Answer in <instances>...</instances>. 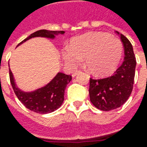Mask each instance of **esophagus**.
I'll return each mask as SVG.
<instances>
[{
	"label": "esophagus",
	"mask_w": 147,
	"mask_h": 147,
	"mask_svg": "<svg viewBox=\"0 0 147 147\" xmlns=\"http://www.w3.org/2000/svg\"><path fill=\"white\" fill-rule=\"evenodd\" d=\"M81 73V71L80 70H76V71H74V73H73V74H72V77L73 78H74V77H76L78 74H80Z\"/></svg>",
	"instance_id": "34e87169"
}]
</instances>
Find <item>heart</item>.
I'll return each mask as SVG.
<instances>
[{"mask_svg": "<svg viewBox=\"0 0 147 147\" xmlns=\"http://www.w3.org/2000/svg\"><path fill=\"white\" fill-rule=\"evenodd\" d=\"M123 54V44L107 32H89L74 38L70 47L63 52V58L70 66L78 65L85 58L88 71L96 76H104L115 69Z\"/></svg>", "mask_w": 147, "mask_h": 147, "instance_id": "heart-1", "label": "heart"}]
</instances>
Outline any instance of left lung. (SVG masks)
Returning a JSON list of instances; mask_svg holds the SVG:
<instances>
[{"label": "left lung", "instance_id": "1", "mask_svg": "<svg viewBox=\"0 0 147 147\" xmlns=\"http://www.w3.org/2000/svg\"><path fill=\"white\" fill-rule=\"evenodd\" d=\"M120 36L124 48V60L114 75L101 78H90L89 96L91 102L104 111L115 110L124 104L132 93L136 69V58L133 46L125 36Z\"/></svg>", "mask_w": 147, "mask_h": 147}]
</instances>
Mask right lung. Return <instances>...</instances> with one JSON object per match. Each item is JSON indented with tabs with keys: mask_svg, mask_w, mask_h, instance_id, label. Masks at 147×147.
I'll return each instance as SVG.
<instances>
[{
	"mask_svg": "<svg viewBox=\"0 0 147 147\" xmlns=\"http://www.w3.org/2000/svg\"><path fill=\"white\" fill-rule=\"evenodd\" d=\"M64 33L65 31H49L46 29L38 30L32 33L18 46L32 37H42L55 39V36ZM9 79L14 93L26 108L39 114H48L56 110L61 106L65 99V88L72 80V76L59 72L46 86L32 92H24L17 87L10 69Z\"/></svg>",
	"mask_w": 147,
	"mask_h": 147,
	"instance_id": "right-lung-1",
	"label": "right lung"
}]
</instances>
